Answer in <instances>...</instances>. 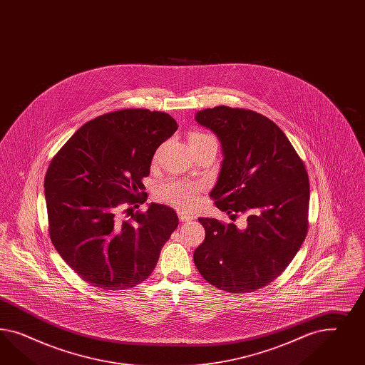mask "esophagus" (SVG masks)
<instances>
[{
	"mask_svg": "<svg viewBox=\"0 0 365 365\" xmlns=\"http://www.w3.org/2000/svg\"><path fill=\"white\" fill-rule=\"evenodd\" d=\"M178 215H179V220H180V222H190L194 220V217H192L191 214L183 212V211H178Z\"/></svg>",
	"mask_w": 365,
	"mask_h": 365,
	"instance_id": "esophagus-1",
	"label": "esophagus"
}]
</instances>
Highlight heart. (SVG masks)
Instances as JSON below:
<instances>
[{
	"label": "heart",
	"instance_id": "1",
	"mask_svg": "<svg viewBox=\"0 0 365 365\" xmlns=\"http://www.w3.org/2000/svg\"><path fill=\"white\" fill-rule=\"evenodd\" d=\"M214 139L209 133H192L190 135V143ZM197 187L178 180H170L160 185L156 191V198L167 205L177 206L179 209H190L194 203Z\"/></svg>",
	"mask_w": 365,
	"mask_h": 365
}]
</instances>
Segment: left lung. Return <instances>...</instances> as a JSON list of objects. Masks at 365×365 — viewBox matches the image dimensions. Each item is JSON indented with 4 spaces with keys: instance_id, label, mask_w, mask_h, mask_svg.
<instances>
[{
    "instance_id": "obj_1",
    "label": "left lung",
    "mask_w": 365,
    "mask_h": 365,
    "mask_svg": "<svg viewBox=\"0 0 365 365\" xmlns=\"http://www.w3.org/2000/svg\"><path fill=\"white\" fill-rule=\"evenodd\" d=\"M195 120L221 140L223 160L211 190L215 206L246 226L199 218L206 230L194 252L202 277L225 292L250 293L279 276L308 232L309 178L282 130L255 110L220 106Z\"/></svg>"
}]
</instances>
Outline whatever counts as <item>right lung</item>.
<instances>
[{"mask_svg": "<svg viewBox=\"0 0 365 365\" xmlns=\"http://www.w3.org/2000/svg\"><path fill=\"white\" fill-rule=\"evenodd\" d=\"M177 130L166 112L104 113L80 127L48 167L51 241L92 287L124 290L147 279L177 229V212L165 205L133 212L147 200L142 179L156 148ZM124 204L129 209L122 212Z\"/></svg>", "mask_w": 365, "mask_h": 365, "instance_id": "obj_1", "label": "right lung"}]
</instances>
